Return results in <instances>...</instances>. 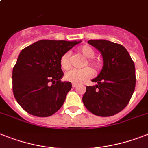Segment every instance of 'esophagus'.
I'll use <instances>...</instances> for the list:
<instances>
[{"mask_svg": "<svg viewBox=\"0 0 148 148\" xmlns=\"http://www.w3.org/2000/svg\"><path fill=\"white\" fill-rule=\"evenodd\" d=\"M72 86H73V88H75L77 86V84H74V83H73V85H72Z\"/></svg>", "mask_w": 148, "mask_h": 148, "instance_id": "obj_1", "label": "esophagus"}]
</instances>
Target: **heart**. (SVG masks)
Instances as JSON below:
<instances>
[{
	"label": "heart",
	"instance_id": "b5f03b06",
	"mask_svg": "<svg viewBox=\"0 0 148 148\" xmlns=\"http://www.w3.org/2000/svg\"><path fill=\"white\" fill-rule=\"evenodd\" d=\"M78 51L85 58H88L84 63V66H90L93 70H97L101 67V63L97 60L92 59L95 55V51L88 45H83L78 49ZM60 66L63 69H68L70 67V54L66 52L61 57ZM93 74V72L89 67H85L81 69H73L67 72L65 74V79L74 84H79L88 79Z\"/></svg>",
	"mask_w": 148,
	"mask_h": 148
}]
</instances>
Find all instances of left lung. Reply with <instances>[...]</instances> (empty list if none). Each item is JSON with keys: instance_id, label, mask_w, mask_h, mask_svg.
<instances>
[{"instance_id": "obj_1", "label": "left lung", "mask_w": 148, "mask_h": 148, "mask_svg": "<svg viewBox=\"0 0 148 148\" xmlns=\"http://www.w3.org/2000/svg\"><path fill=\"white\" fill-rule=\"evenodd\" d=\"M103 57V66L93 82L86 86L82 101L91 113L111 116L119 113L129 103L135 88V63L123 45L107 40H89Z\"/></svg>"}]
</instances>
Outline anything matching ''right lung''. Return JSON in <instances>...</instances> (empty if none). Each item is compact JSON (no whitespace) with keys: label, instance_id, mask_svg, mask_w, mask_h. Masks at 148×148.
<instances>
[{"label":"right lung","instance_id":"1","mask_svg":"<svg viewBox=\"0 0 148 148\" xmlns=\"http://www.w3.org/2000/svg\"><path fill=\"white\" fill-rule=\"evenodd\" d=\"M81 41L40 40L22 50L12 79L13 95L24 110L47 117L60 109L72 88L71 82L61 81L60 58Z\"/></svg>","mask_w":148,"mask_h":148}]
</instances>
